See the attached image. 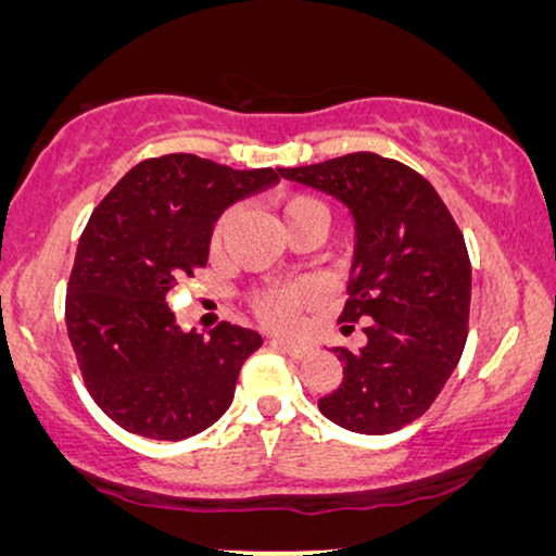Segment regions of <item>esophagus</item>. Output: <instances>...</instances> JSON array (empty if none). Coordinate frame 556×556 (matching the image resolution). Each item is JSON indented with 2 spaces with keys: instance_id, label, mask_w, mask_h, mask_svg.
<instances>
[{
  "instance_id": "1",
  "label": "esophagus",
  "mask_w": 556,
  "mask_h": 556,
  "mask_svg": "<svg viewBox=\"0 0 556 556\" xmlns=\"http://www.w3.org/2000/svg\"><path fill=\"white\" fill-rule=\"evenodd\" d=\"M273 344H276L280 352L293 356V359H301V356H306L311 352L308 344H301V341H291V339H273Z\"/></svg>"
}]
</instances>
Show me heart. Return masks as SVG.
<instances>
[{"label":"heart","instance_id":"obj_1","mask_svg":"<svg viewBox=\"0 0 556 556\" xmlns=\"http://www.w3.org/2000/svg\"><path fill=\"white\" fill-rule=\"evenodd\" d=\"M308 210H321L324 207L318 204L316 200H311V197H291V200H286L280 204V219L293 217V215H301V212H308ZM227 212L225 215H219V219L212 227V235H210V250L212 253H217L219 245H223V238H225V227H227ZM311 299V293L306 291L303 286H295V283H288V286H273V288H265L253 299V308L261 321L270 324V326H280V329H286V326H291L295 321V314L306 306Z\"/></svg>","mask_w":556,"mask_h":556}]
</instances>
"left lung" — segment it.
<instances>
[{
	"label": "left lung",
	"instance_id": "1",
	"mask_svg": "<svg viewBox=\"0 0 556 556\" xmlns=\"http://www.w3.org/2000/svg\"><path fill=\"white\" fill-rule=\"evenodd\" d=\"M333 197L354 219L349 301L339 321H367V344L333 346L344 379L318 400L341 428L387 435L425 415L458 367L468 337L466 240L435 187L371 151L278 169Z\"/></svg>",
	"mask_w": 556,
	"mask_h": 556
}]
</instances>
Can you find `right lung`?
Here are the masks:
<instances>
[{
	"mask_svg": "<svg viewBox=\"0 0 556 556\" xmlns=\"http://www.w3.org/2000/svg\"><path fill=\"white\" fill-rule=\"evenodd\" d=\"M278 172L230 169L194 154L136 164L80 235L65 324L96 405L151 440H185L232 405L261 333L223 321L207 337L177 326L166 293L210 257L219 215L276 185Z\"/></svg>",
	"mask_w": 556,
	"mask_h": 556,
	"instance_id": "1",
	"label": "right lung"
}]
</instances>
